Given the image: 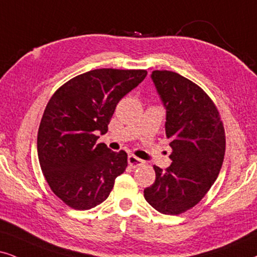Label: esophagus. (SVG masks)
I'll return each mask as SVG.
<instances>
[{
	"mask_svg": "<svg viewBox=\"0 0 257 257\" xmlns=\"http://www.w3.org/2000/svg\"><path fill=\"white\" fill-rule=\"evenodd\" d=\"M128 164H129V166L135 168V167L142 166V165L145 164V161L141 160V159H139L138 157H135V155H129V157H128Z\"/></svg>",
	"mask_w": 257,
	"mask_h": 257,
	"instance_id": "obj_1",
	"label": "esophagus"
}]
</instances>
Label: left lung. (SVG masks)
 Segmentation results:
<instances>
[{
	"instance_id": "8db88e82",
	"label": "left lung",
	"mask_w": 257,
	"mask_h": 257,
	"mask_svg": "<svg viewBox=\"0 0 257 257\" xmlns=\"http://www.w3.org/2000/svg\"><path fill=\"white\" fill-rule=\"evenodd\" d=\"M152 79L166 108V138L172 153L170 167L153 166L155 181L145 199L164 215L192 209L218 177L225 154V132L210 96L179 73L155 70Z\"/></svg>"
}]
</instances>
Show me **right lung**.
<instances>
[{"label": "right lung", "mask_w": 257, "mask_h": 257, "mask_svg": "<svg viewBox=\"0 0 257 257\" xmlns=\"http://www.w3.org/2000/svg\"><path fill=\"white\" fill-rule=\"evenodd\" d=\"M147 76L146 70L97 69L73 77L48 100L38 132V157L56 196L74 210H90L111 192L128 166L124 151L96 144L116 105Z\"/></svg>", "instance_id": "obj_1"}]
</instances>
